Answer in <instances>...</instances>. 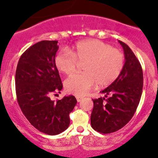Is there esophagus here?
<instances>
[{
  "label": "esophagus",
  "mask_w": 158,
  "mask_h": 158,
  "mask_svg": "<svg viewBox=\"0 0 158 158\" xmlns=\"http://www.w3.org/2000/svg\"><path fill=\"white\" fill-rule=\"evenodd\" d=\"M82 98H83V97H76V100H77L78 102H80V101L82 100Z\"/></svg>",
  "instance_id": "1"
}]
</instances>
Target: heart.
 <instances>
[{
	"label": "heart",
	"instance_id": "b5f03b06",
	"mask_svg": "<svg viewBox=\"0 0 158 158\" xmlns=\"http://www.w3.org/2000/svg\"><path fill=\"white\" fill-rule=\"evenodd\" d=\"M55 65L61 73L72 74L78 62L84 63V73L69 76L64 87L69 94L83 96L98 84L101 87L110 85L123 70V53L99 40H86L77 43L72 51L63 50L55 57Z\"/></svg>",
	"mask_w": 158,
	"mask_h": 158
}]
</instances>
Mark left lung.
Segmentation results:
<instances>
[{
    "instance_id": "1",
    "label": "left lung",
    "mask_w": 158,
    "mask_h": 158,
    "mask_svg": "<svg viewBox=\"0 0 158 158\" xmlns=\"http://www.w3.org/2000/svg\"><path fill=\"white\" fill-rule=\"evenodd\" d=\"M122 46L126 62L120 76L101 91L104 97L93 100L91 126L103 134L116 132L131 120L139 105L143 85V69L139 60L125 43Z\"/></svg>"
}]
</instances>
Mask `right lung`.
Listing matches in <instances>:
<instances>
[{
  "label": "right lung",
  "instance_id": "obj_1",
  "mask_svg": "<svg viewBox=\"0 0 158 158\" xmlns=\"http://www.w3.org/2000/svg\"><path fill=\"white\" fill-rule=\"evenodd\" d=\"M57 40H43L28 48L19 58L15 72V91L22 111L41 132L57 135L68 129L69 114L77 101L74 96L51 101V94L63 87L55 65Z\"/></svg>",
  "mask_w": 158,
  "mask_h": 158
}]
</instances>
